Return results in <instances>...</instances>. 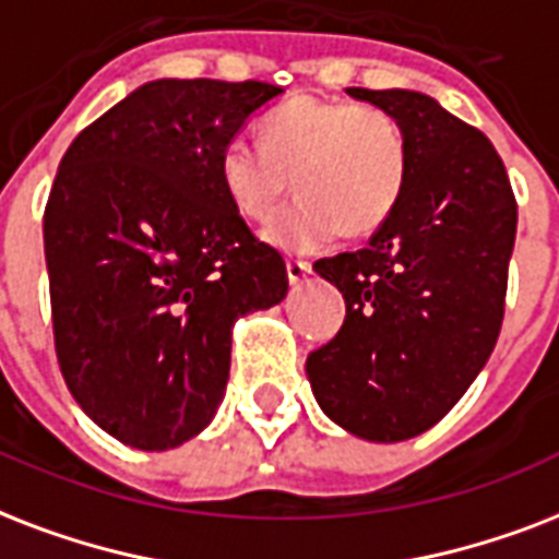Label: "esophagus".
Returning a JSON list of instances; mask_svg holds the SVG:
<instances>
[{"mask_svg": "<svg viewBox=\"0 0 559 559\" xmlns=\"http://www.w3.org/2000/svg\"><path fill=\"white\" fill-rule=\"evenodd\" d=\"M285 271H288V283L300 285L302 280L311 274V265L309 262H300V259H288V262H285Z\"/></svg>", "mask_w": 559, "mask_h": 559, "instance_id": "34e87169", "label": "esophagus"}]
</instances>
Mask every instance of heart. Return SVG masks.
<instances>
[{
	"mask_svg": "<svg viewBox=\"0 0 559 559\" xmlns=\"http://www.w3.org/2000/svg\"><path fill=\"white\" fill-rule=\"evenodd\" d=\"M221 189L248 221H265L283 250H318L344 236H370L391 218L408 177L400 122L379 107L297 98L262 122V145L233 136L218 157Z\"/></svg>",
	"mask_w": 559,
	"mask_h": 559,
	"instance_id": "obj_1",
	"label": "heart"
}]
</instances>
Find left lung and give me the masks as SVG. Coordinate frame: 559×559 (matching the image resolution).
I'll list each match as a JSON object with an SVG mask.
<instances>
[{
    "label": "left lung",
    "mask_w": 559,
    "mask_h": 559,
    "mask_svg": "<svg viewBox=\"0 0 559 559\" xmlns=\"http://www.w3.org/2000/svg\"><path fill=\"white\" fill-rule=\"evenodd\" d=\"M347 93L400 122L408 177L367 248L314 262L347 318L306 376L335 426L400 443L455 408L499 341L516 201L492 142L431 95Z\"/></svg>",
    "instance_id": "8db88e82"
}]
</instances>
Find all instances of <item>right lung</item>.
Returning <instances> with one entry per match:
<instances>
[{
  "label": "right lung",
  "instance_id": "right-lung-1",
  "mask_svg": "<svg viewBox=\"0 0 559 559\" xmlns=\"http://www.w3.org/2000/svg\"><path fill=\"white\" fill-rule=\"evenodd\" d=\"M274 84L157 78L75 136L43 241L60 373L84 414L142 452L210 426L236 320L288 294L274 248L221 189V148Z\"/></svg>",
  "mask_w": 559,
  "mask_h": 559
}]
</instances>
